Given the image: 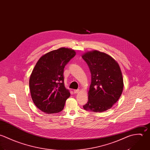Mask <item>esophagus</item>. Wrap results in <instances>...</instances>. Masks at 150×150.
I'll return each mask as SVG.
<instances>
[{"instance_id":"esophagus-1","label":"esophagus","mask_w":150,"mask_h":150,"mask_svg":"<svg viewBox=\"0 0 150 150\" xmlns=\"http://www.w3.org/2000/svg\"><path fill=\"white\" fill-rule=\"evenodd\" d=\"M79 91L80 90H79V89H77V90H74V93H78L79 92Z\"/></svg>"}]
</instances>
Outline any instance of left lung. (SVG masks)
<instances>
[{
    "instance_id": "1",
    "label": "left lung",
    "mask_w": 150,
    "mask_h": 150,
    "mask_svg": "<svg viewBox=\"0 0 150 150\" xmlns=\"http://www.w3.org/2000/svg\"><path fill=\"white\" fill-rule=\"evenodd\" d=\"M82 57L89 68L91 77L88 101L83 108L94 112L110 109L120 98L123 88L118 64L109 55L97 50L88 52Z\"/></svg>"
}]
</instances>
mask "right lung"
I'll list each match as a JSON object with an SVG mask.
<instances>
[{
    "label": "right lung",
    "instance_id": "right-lung-1",
    "mask_svg": "<svg viewBox=\"0 0 150 150\" xmlns=\"http://www.w3.org/2000/svg\"><path fill=\"white\" fill-rule=\"evenodd\" d=\"M76 54L74 50L61 47L42 56L30 79V95L35 105L47 114L58 113L70 93L64 86V69Z\"/></svg>",
    "mask_w": 150,
    "mask_h": 150
}]
</instances>
